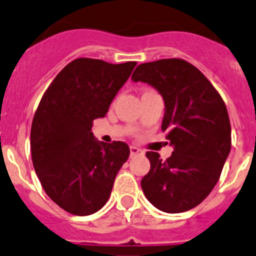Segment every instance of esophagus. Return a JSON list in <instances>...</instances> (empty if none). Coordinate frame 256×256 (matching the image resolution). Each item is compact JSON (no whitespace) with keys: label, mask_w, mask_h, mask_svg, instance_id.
Here are the masks:
<instances>
[{"label":"esophagus","mask_w":256,"mask_h":256,"mask_svg":"<svg viewBox=\"0 0 256 256\" xmlns=\"http://www.w3.org/2000/svg\"><path fill=\"white\" fill-rule=\"evenodd\" d=\"M130 157H133V156H137V154H142L143 150H140L138 147H134V146H130Z\"/></svg>","instance_id":"esophagus-1"}]
</instances>
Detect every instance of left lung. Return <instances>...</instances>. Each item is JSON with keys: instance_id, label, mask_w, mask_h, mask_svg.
Here are the masks:
<instances>
[{"instance_id": "1", "label": "left lung", "mask_w": 256, "mask_h": 256, "mask_svg": "<svg viewBox=\"0 0 256 256\" xmlns=\"http://www.w3.org/2000/svg\"><path fill=\"white\" fill-rule=\"evenodd\" d=\"M133 82H147L164 100L162 130L174 147L162 160L147 152L150 170L140 181L158 210L184 212L208 196L220 178L231 150L228 109L218 90L197 68L182 59L138 65Z\"/></svg>"}]
</instances>
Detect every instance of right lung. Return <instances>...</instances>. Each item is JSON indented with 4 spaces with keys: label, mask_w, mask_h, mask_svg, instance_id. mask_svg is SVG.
I'll list each match as a JSON object with an SVG mask.
<instances>
[{
    "label": "right lung",
    "mask_w": 256,
    "mask_h": 256,
    "mask_svg": "<svg viewBox=\"0 0 256 256\" xmlns=\"http://www.w3.org/2000/svg\"><path fill=\"white\" fill-rule=\"evenodd\" d=\"M136 65L75 59L41 98L31 126L34 168L46 194L72 215H90L106 205L130 157L126 143L99 142L92 126L106 116Z\"/></svg>",
    "instance_id": "add662e5"
}]
</instances>
